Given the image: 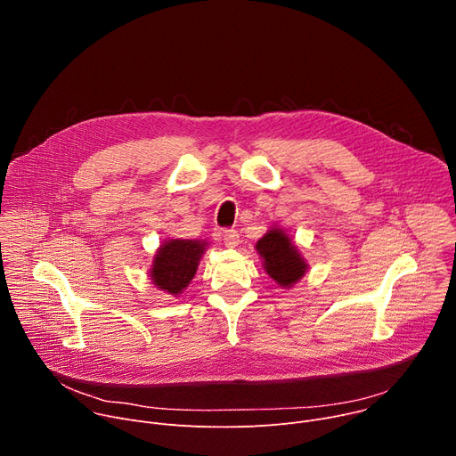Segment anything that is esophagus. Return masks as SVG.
Wrapping results in <instances>:
<instances>
[{
  "label": "esophagus",
  "instance_id": "1",
  "mask_svg": "<svg viewBox=\"0 0 456 456\" xmlns=\"http://www.w3.org/2000/svg\"><path fill=\"white\" fill-rule=\"evenodd\" d=\"M224 243H225V247H229V248L238 247V245H240V236H238V232L232 231V229L224 231Z\"/></svg>",
  "mask_w": 456,
  "mask_h": 456
}]
</instances>
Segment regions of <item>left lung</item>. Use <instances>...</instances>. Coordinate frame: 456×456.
I'll return each instance as SVG.
<instances>
[{
  "label": "left lung",
  "instance_id": "8db88e82",
  "mask_svg": "<svg viewBox=\"0 0 456 456\" xmlns=\"http://www.w3.org/2000/svg\"><path fill=\"white\" fill-rule=\"evenodd\" d=\"M256 252L262 257L264 271L281 289L296 285L308 271L306 259L301 256L297 245L290 234L280 225H273L254 245Z\"/></svg>",
  "mask_w": 456,
  "mask_h": 456
}]
</instances>
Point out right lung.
Instances as JSON below:
<instances>
[{"mask_svg": "<svg viewBox=\"0 0 456 456\" xmlns=\"http://www.w3.org/2000/svg\"><path fill=\"white\" fill-rule=\"evenodd\" d=\"M208 245L206 240H164L148 271L151 283L173 297L180 296L197 274Z\"/></svg>", "mask_w": 456, "mask_h": 456, "instance_id": "right-lung-1", "label": "right lung"}]
</instances>
